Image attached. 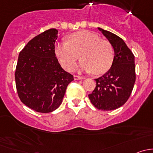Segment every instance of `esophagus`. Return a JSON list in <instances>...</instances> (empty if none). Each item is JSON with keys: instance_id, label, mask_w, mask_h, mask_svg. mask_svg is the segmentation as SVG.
I'll return each instance as SVG.
<instances>
[{"instance_id": "34e87169", "label": "esophagus", "mask_w": 153, "mask_h": 153, "mask_svg": "<svg viewBox=\"0 0 153 153\" xmlns=\"http://www.w3.org/2000/svg\"><path fill=\"white\" fill-rule=\"evenodd\" d=\"M84 77L78 76V75H74V79L75 80H81V79H84Z\"/></svg>"}]
</instances>
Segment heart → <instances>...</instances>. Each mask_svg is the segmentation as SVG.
Listing matches in <instances>:
<instances>
[{
  "instance_id": "b5f03b06",
  "label": "heart",
  "mask_w": 153,
  "mask_h": 153,
  "mask_svg": "<svg viewBox=\"0 0 153 153\" xmlns=\"http://www.w3.org/2000/svg\"><path fill=\"white\" fill-rule=\"evenodd\" d=\"M81 61L80 68L94 75H101L109 70L114 60V48L109 41L94 32L80 31L67 36V41L55 44V52L60 64L66 70L75 67L78 55Z\"/></svg>"
}]
</instances>
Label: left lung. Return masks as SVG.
<instances>
[{"instance_id": "left-lung-1", "label": "left lung", "mask_w": 153, "mask_h": 153, "mask_svg": "<svg viewBox=\"0 0 153 153\" xmlns=\"http://www.w3.org/2000/svg\"><path fill=\"white\" fill-rule=\"evenodd\" d=\"M114 48L115 56L110 69L96 78V86L89 95L93 106L104 111L124 105L130 96L135 82V56L120 37L98 28Z\"/></svg>"}]
</instances>
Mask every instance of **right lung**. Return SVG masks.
Returning <instances> with one entry per match:
<instances>
[{"instance_id":"obj_1","label":"right lung","mask_w":153,"mask_h":153,"mask_svg":"<svg viewBox=\"0 0 153 153\" xmlns=\"http://www.w3.org/2000/svg\"><path fill=\"white\" fill-rule=\"evenodd\" d=\"M58 30L50 29L32 38L20 52L15 72L20 100L30 109L47 113L62 103L73 75L62 69L55 56Z\"/></svg>"}]
</instances>
